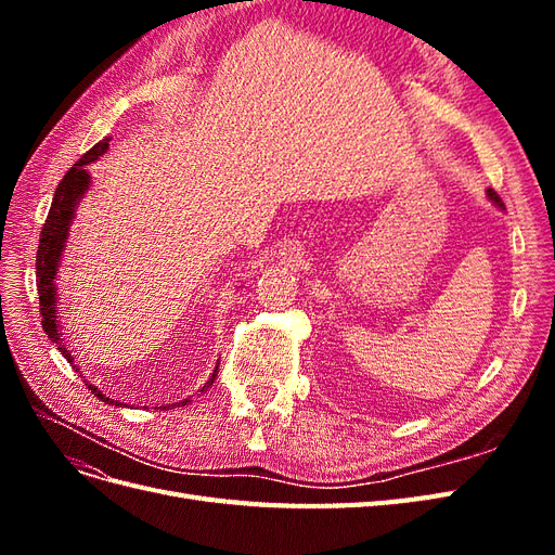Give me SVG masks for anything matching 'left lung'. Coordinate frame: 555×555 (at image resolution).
Returning <instances> with one entry per match:
<instances>
[{
    "label": "left lung",
    "mask_w": 555,
    "mask_h": 555,
    "mask_svg": "<svg viewBox=\"0 0 555 555\" xmlns=\"http://www.w3.org/2000/svg\"><path fill=\"white\" fill-rule=\"evenodd\" d=\"M486 196H489V198L493 201V204H495L498 208H502V201H500V196H498L493 190H486Z\"/></svg>",
    "instance_id": "obj_1"
}]
</instances>
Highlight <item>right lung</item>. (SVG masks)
<instances>
[{
  "label": "right lung",
  "instance_id": "obj_1",
  "mask_svg": "<svg viewBox=\"0 0 555 555\" xmlns=\"http://www.w3.org/2000/svg\"><path fill=\"white\" fill-rule=\"evenodd\" d=\"M108 143L111 139L106 137L104 141H99L90 153L82 155L69 171H66V176L60 180L57 190H55V196H53V204H50V212H48V220L41 229V238H39V251H37V289H39V312L43 317V331L50 340L55 343V347L62 351V357L74 363V357L69 347L64 345V333H62V326H60V310H57V271L62 266V259H64V249H66V241H69V229L74 224V217H76V208L80 206L82 196H86V192L90 190L92 184V176L88 171V166L92 162H96L99 157H102L106 150H108ZM76 367V365H74ZM217 367H220V363L215 365L212 375L208 377V382L201 386L198 393L208 391L215 377H217ZM78 371V367H76ZM88 382V379H86ZM88 389L102 400L106 402V405H115V408H122L120 400H113L111 396H106L104 391H99L94 384L88 382ZM190 402V398H184L180 402H169V405H164L159 410H173L176 405L178 408H184ZM157 410V408H155Z\"/></svg>",
  "mask_w": 555,
  "mask_h": 555
}]
</instances>
